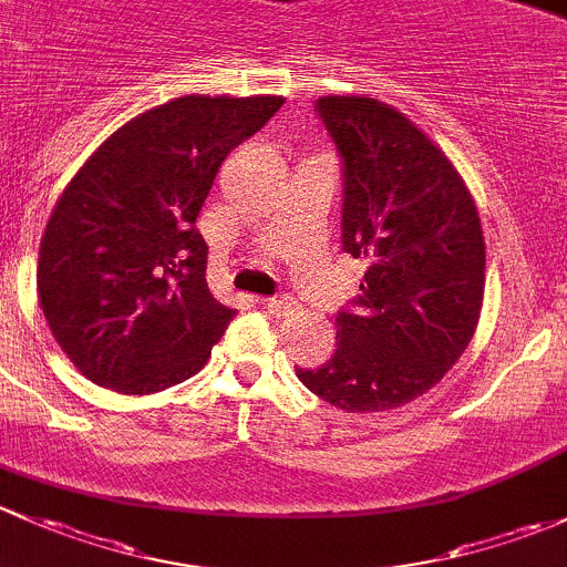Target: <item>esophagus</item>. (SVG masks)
Here are the masks:
<instances>
[{
	"label": "esophagus",
	"mask_w": 567,
	"mask_h": 567,
	"mask_svg": "<svg viewBox=\"0 0 567 567\" xmlns=\"http://www.w3.org/2000/svg\"><path fill=\"white\" fill-rule=\"evenodd\" d=\"M261 306H265L270 313H276V317H286V313H291L295 302H291V297L276 295V297H265V300H261Z\"/></svg>",
	"instance_id": "esophagus-1"
}]
</instances>
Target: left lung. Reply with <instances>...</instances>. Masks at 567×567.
I'll list each match as a JSON object with an SVG mask.
<instances>
[{
	"label": "left lung",
	"mask_w": 567,
	"mask_h": 567,
	"mask_svg": "<svg viewBox=\"0 0 567 567\" xmlns=\"http://www.w3.org/2000/svg\"><path fill=\"white\" fill-rule=\"evenodd\" d=\"M313 109L341 157V248L369 270L338 311L332 358L295 369L338 410H395L472 341L486 281L481 218L453 163L404 114L343 95Z\"/></svg>",
	"instance_id": "obj_1"
}]
</instances>
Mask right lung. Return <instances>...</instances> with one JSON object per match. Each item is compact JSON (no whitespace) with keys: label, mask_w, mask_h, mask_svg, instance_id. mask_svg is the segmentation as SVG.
<instances>
[{"label":"right lung","mask_w":567,"mask_h":567,"mask_svg":"<svg viewBox=\"0 0 567 567\" xmlns=\"http://www.w3.org/2000/svg\"><path fill=\"white\" fill-rule=\"evenodd\" d=\"M281 106L174 97L120 127L70 179L40 243L38 297L90 382L147 395L207 363L235 308L207 286L198 209L224 157Z\"/></svg>","instance_id":"obj_1"}]
</instances>
